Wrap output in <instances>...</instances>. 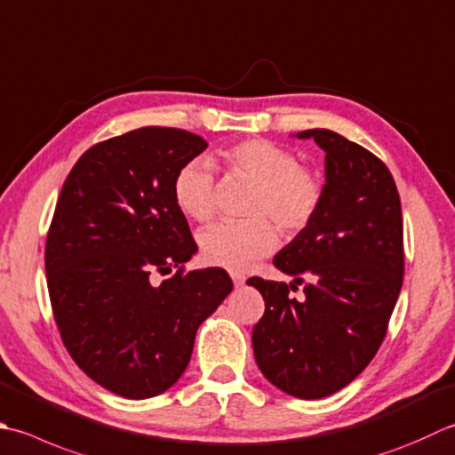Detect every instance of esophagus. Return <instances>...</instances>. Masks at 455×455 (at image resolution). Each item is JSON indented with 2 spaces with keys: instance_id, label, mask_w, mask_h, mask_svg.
<instances>
[{
  "instance_id": "esophagus-1",
  "label": "esophagus",
  "mask_w": 455,
  "mask_h": 455,
  "mask_svg": "<svg viewBox=\"0 0 455 455\" xmlns=\"http://www.w3.org/2000/svg\"><path fill=\"white\" fill-rule=\"evenodd\" d=\"M233 282H235V286L236 288H243L244 286V282H246V278H244V275L243 274H233Z\"/></svg>"
}]
</instances>
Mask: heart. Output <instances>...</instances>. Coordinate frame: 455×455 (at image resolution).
Returning <instances> with one entry per match:
<instances>
[{"instance_id": "heart-1", "label": "heart", "mask_w": 455, "mask_h": 455, "mask_svg": "<svg viewBox=\"0 0 455 455\" xmlns=\"http://www.w3.org/2000/svg\"><path fill=\"white\" fill-rule=\"evenodd\" d=\"M235 172L258 183L248 220H219L199 233L204 260L220 268L244 272L274 252L278 233H296L304 228L322 204V181L309 169L301 167L291 149L268 140H244L220 151ZM173 197L187 217L207 220L217 209L215 167L209 157H195L175 175Z\"/></svg>"}]
</instances>
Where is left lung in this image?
Returning <instances> with one entry per match:
<instances>
[{"instance_id": "obj_1", "label": "left lung", "mask_w": 455, "mask_h": 455, "mask_svg": "<svg viewBox=\"0 0 455 455\" xmlns=\"http://www.w3.org/2000/svg\"><path fill=\"white\" fill-rule=\"evenodd\" d=\"M325 151L322 204L274 266L300 283L251 278L266 311L252 329L262 375L290 396L317 400L357 379L385 339L404 275L403 209L387 165L331 130L298 132Z\"/></svg>"}]
</instances>
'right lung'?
Returning a JSON list of instances; mask_svg holds the SVG:
<instances>
[{
	"mask_svg": "<svg viewBox=\"0 0 455 455\" xmlns=\"http://www.w3.org/2000/svg\"><path fill=\"white\" fill-rule=\"evenodd\" d=\"M207 146L177 128L133 130L84 151L60 189L44 248L52 314L70 357L118 396L172 388L233 291L222 268L151 282L197 252L173 181Z\"/></svg>",
	"mask_w": 455,
	"mask_h": 455,
	"instance_id": "1",
	"label": "right lung"
}]
</instances>
